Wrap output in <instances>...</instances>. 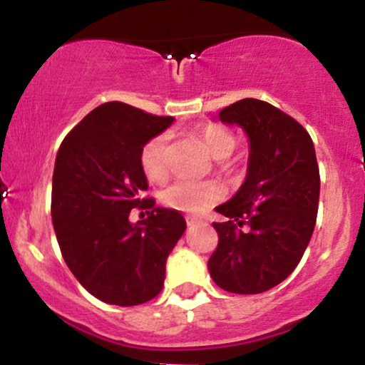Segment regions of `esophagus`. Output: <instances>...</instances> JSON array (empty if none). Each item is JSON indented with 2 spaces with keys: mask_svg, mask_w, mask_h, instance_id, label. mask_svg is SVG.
Instances as JSON below:
<instances>
[{
  "mask_svg": "<svg viewBox=\"0 0 365 365\" xmlns=\"http://www.w3.org/2000/svg\"><path fill=\"white\" fill-rule=\"evenodd\" d=\"M197 223H200V221L197 220V217H190V216L187 217V225H188V226H192V225H197Z\"/></svg>",
  "mask_w": 365,
  "mask_h": 365,
  "instance_id": "34e87169",
  "label": "esophagus"
}]
</instances>
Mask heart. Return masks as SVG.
<instances>
[{"mask_svg":"<svg viewBox=\"0 0 365 365\" xmlns=\"http://www.w3.org/2000/svg\"><path fill=\"white\" fill-rule=\"evenodd\" d=\"M209 153L216 159L228 158L237 148L235 133L221 125H206L199 132ZM168 133H158L149 139L140 150V168L150 182H161L168 175ZM223 190L216 182H194L177 180L161 192V200L166 206L187 212H200L217 202Z\"/></svg>","mask_w":365,"mask_h":365,"instance_id":"b5f03b06","label":"heart"}]
</instances>
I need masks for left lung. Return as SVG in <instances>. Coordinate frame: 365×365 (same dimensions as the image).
Listing matches in <instances>:
<instances>
[{
    "label": "left lung",
    "instance_id": "left-lung-1",
    "mask_svg": "<svg viewBox=\"0 0 365 365\" xmlns=\"http://www.w3.org/2000/svg\"><path fill=\"white\" fill-rule=\"evenodd\" d=\"M250 139L247 178L233 199L216 207L217 247L207 261L220 288L262 293L288 278L311 240L319 206V166L311 135L290 115L259 99L220 111Z\"/></svg>",
    "mask_w": 365,
    "mask_h": 365
}]
</instances>
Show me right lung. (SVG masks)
I'll return each mask as SVG.
<instances>
[{"label": "right lung", "instance_id": "1", "mask_svg": "<svg viewBox=\"0 0 365 365\" xmlns=\"http://www.w3.org/2000/svg\"><path fill=\"white\" fill-rule=\"evenodd\" d=\"M171 121L110 101L83 116L58 149L51 192L58 245L78 283L106 304L128 307L159 295L166 259L187 228L177 209L142 197L140 150ZM133 207L148 220L130 224Z\"/></svg>", "mask_w": 365, "mask_h": 365}]
</instances>
